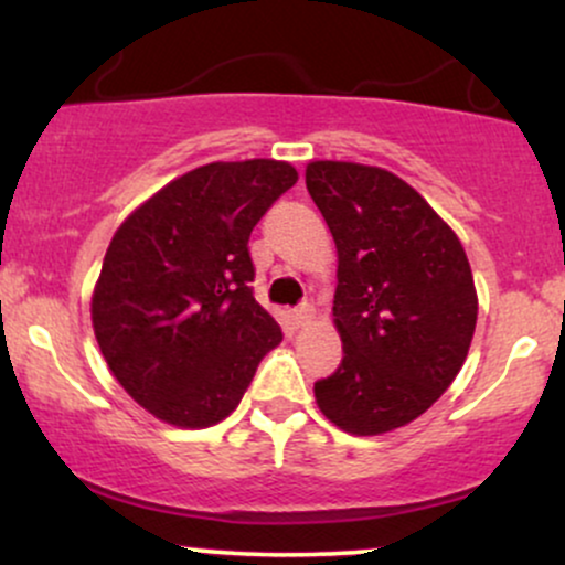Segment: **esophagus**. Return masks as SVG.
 <instances>
[{
	"label": "esophagus",
	"instance_id": "34e87169",
	"mask_svg": "<svg viewBox=\"0 0 565 565\" xmlns=\"http://www.w3.org/2000/svg\"><path fill=\"white\" fill-rule=\"evenodd\" d=\"M310 319H313V308H310L308 302L297 305V308L291 310V323H295V327H305Z\"/></svg>",
	"mask_w": 565,
	"mask_h": 565
}]
</instances>
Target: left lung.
I'll return each mask as SVG.
<instances>
[{
	"label": "left lung",
	"mask_w": 565,
	"mask_h": 565,
	"mask_svg": "<svg viewBox=\"0 0 565 565\" xmlns=\"http://www.w3.org/2000/svg\"><path fill=\"white\" fill-rule=\"evenodd\" d=\"M310 199L337 244L334 323L342 364L313 385L350 436L425 414L462 369L478 297L457 233L412 185L380 167L310 161Z\"/></svg>",
	"instance_id": "obj_1"
}]
</instances>
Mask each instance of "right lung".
I'll list each match as a JSON object with an SVG mask.
<instances>
[{
	"mask_svg": "<svg viewBox=\"0 0 565 565\" xmlns=\"http://www.w3.org/2000/svg\"><path fill=\"white\" fill-rule=\"evenodd\" d=\"M295 183L287 161H212L114 233L93 295L95 337L119 385L161 423L217 425L281 342L249 287V236Z\"/></svg>",
	"mask_w": 565,
	"mask_h": 565,
	"instance_id": "add662e5",
	"label": "right lung"
}]
</instances>
